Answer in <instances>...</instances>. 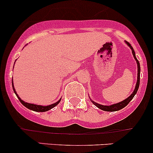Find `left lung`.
<instances>
[{"label":"left lung","instance_id":"left-lung-1","mask_svg":"<svg viewBox=\"0 0 153 153\" xmlns=\"http://www.w3.org/2000/svg\"><path fill=\"white\" fill-rule=\"evenodd\" d=\"M126 43L127 44V45H129V46L130 47V48L132 49V53H133V56H134L135 59L136 60L137 62V65H138V80H137V82H136V85H135V90L134 91H133V94H131V95L130 96V97H128L127 99H126V100H124V101H122V102H119V103H117V104H115V105H110V106H105V105H100V104H97L96 103V102H93V101H91V102H93V104H94V105H96V106L97 107V108H99L100 109L102 110V111H119V110L122 109V108H124V107L127 106V105L129 104V102H130L132 100H133V98L134 97V96L136 94L137 91H138V87H139V84H140V63L139 62H138V60L137 59L136 56H135V51L134 50H133V47L131 46V45H130V43H129L128 42L126 41Z\"/></svg>","mask_w":153,"mask_h":153}]
</instances>
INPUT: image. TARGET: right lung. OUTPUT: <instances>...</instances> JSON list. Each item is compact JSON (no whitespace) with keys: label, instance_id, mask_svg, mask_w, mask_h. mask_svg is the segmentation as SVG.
<instances>
[{"label":"right lung","instance_id":"add662e5","mask_svg":"<svg viewBox=\"0 0 153 153\" xmlns=\"http://www.w3.org/2000/svg\"><path fill=\"white\" fill-rule=\"evenodd\" d=\"M12 88H13L14 92H15V94H16V96H17V97H18V100H20V102H21L22 105H24V106L26 107V108H27L28 109L31 110V111H36V112H45V111H49V110L52 109V108H54L55 106H56V105H57L59 103V102H60V100H59V101H58V102H56V103H53V104H52V105H48V106H42V105H34V104L27 103V102H23V101L21 99H20V97H18V94H17L16 91H15V88H14L13 79L12 80Z\"/></svg>","mask_w":153,"mask_h":153}]
</instances>
